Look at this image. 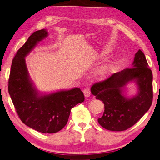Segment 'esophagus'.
<instances>
[{"label": "esophagus", "mask_w": 160, "mask_h": 160, "mask_svg": "<svg viewBox=\"0 0 160 160\" xmlns=\"http://www.w3.org/2000/svg\"><path fill=\"white\" fill-rule=\"evenodd\" d=\"M83 94L86 98H88L90 95V90L88 88H86L83 90Z\"/></svg>", "instance_id": "1"}]
</instances>
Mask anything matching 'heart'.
Segmentation results:
<instances>
[{
  "label": "heart",
  "instance_id": "1",
  "mask_svg": "<svg viewBox=\"0 0 160 160\" xmlns=\"http://www.w3.org/2000/svg\"><path fill=\"white\" fill-rule=\"evenodd\" d=\"M114 70V66L112 64H105L98 68L95 73V77L98 78H105Z\"/></svg>",
  "mask_w": 160,
  "mask_h": 160
}]
</instances>
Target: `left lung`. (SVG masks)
I'll return each mask as SVG.
<instances>
[{
	"mask_svg": "<svg viewBox=\"0 0 160 160\" xmlns=\"http://www.w3.org/2000/svg\"><path fill=\"white\" fill-rule=\"evenodd\" d=\"M132 80L138 85V92L128 98L123 95V89ZM90 90L104 104L103 116L98 120L102 128L111 131H124L131 128L148 111L152 102V74L144 53L138 50L132 68L95 83Z\"/></svg>",
	"mask_w": 160,
	"mask_h": 160,
	"instance_id": "left-lung-1",
	"label": "left lung"
}]
</instances>
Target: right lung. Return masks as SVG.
Masks as SVG:
<instances>
[{"instance_id":"right-lung-1","label":"right lung","mask_w":160,"mask_h":160,"mask_svg":"<svg viewBox=\"0 0 160 160\" xmlns=\"http://www.w3.org/2000/svg\"><path fill=\"white\" fill-rule=\"evenodd\" d=\"M47 35L45 29L35 31L17 51L11 65L8 92L24 124L42 133L53 134L65 127L72 108L83 102L85 98L79 88L40 95L33 86L25 57Z\"/></svg>"}]
</instances>
